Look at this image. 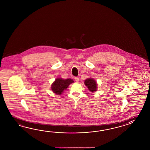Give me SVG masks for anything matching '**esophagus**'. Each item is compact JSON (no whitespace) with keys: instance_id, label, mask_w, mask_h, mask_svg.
Instances as JSON below:
<instances>
[{"instance_id":"1","label":"esophagus","mask_w":150,"mask_h":150,"mask_svg":"<svg viewBox=\"0 0 150 150\" xmlns=\"http://www.w3.org/2000/svg\"><path fill=\"white\" fill-rule=\"evenodd\" d=\"M74 79H75V81H76V83H78L79 81V78L78 77H75Z\"/></svg>"}]
</instances>
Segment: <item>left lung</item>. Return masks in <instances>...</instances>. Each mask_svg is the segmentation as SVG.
Listing matches in <instances>:
<instances>
[{
	"mask_svg": "<svg viewBox=\"0 0 150 150\" xmlns=\"http://www.w3.org/2000/svg\"><path fill=\"white\" fill-rule=\"evenodd\" d=\"M84 84L91 92H95L97 90V84L93 78H87L84 81Z\"/></svg>",
	"mask_w": 150,
	"mask_h": 150,
	"instance_id": "8db88e82",
	"label": "left lung"
}]
</instances>
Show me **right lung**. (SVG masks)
I'll return each mask as SVG.
<instances>
[{
  "label": "right lung",
  "mask_w": 150,
  "mask_h": 150,
  "mask_svg": "<svg viewBox=\"0 0 150 150\" xmlns=\"http://www.w3.org/2000/svg\"><path fill=\"white\" fill-rule=\"evenodd\" d=\"M73 83L74 81L70 78L63 79L60 78H57L52 84L51 90L56 94L60 95L63 93V91L66 90L70 84Z\"/></svg>",
  "instance_id": "right-lung-1"
}]
</instances>
